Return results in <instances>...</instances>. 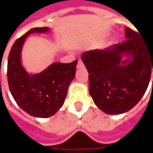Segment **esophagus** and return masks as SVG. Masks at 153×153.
<instances>
[{
    "mask_svg": "<svg viewBox=\"0 0 153 153\" xmlns=\"http://www.w3.org/2000/svg\"><path fill=\"white\" fill-rule=\"evenodd\" d=\"M83 66H84V64H83L82 60H81V59H79V61H78V64H77V68H83Z\"/></svg>",
    "mask_w": 153,
    "mask_h": 153,
    "instance_id": "1",
    "label": "esophagus"
}]
</instances>
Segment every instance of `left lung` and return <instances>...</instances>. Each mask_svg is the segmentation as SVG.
<instances>
[{"mask_svg":"<svg viewBox=\"0 0 153 153\" xmlns=\"http://www.w3.org/2000/svg\"><path fill=\"white\" fill-rule=\"evenodd\" d=\"M125 29L126 41L81 55L89 74V94L106 114H121L134 107L148 87L152 68L153 72V45L139 33Z\"/></svg>","mask_w":153,"mask_h":153,"instance_id":"1","label":"left lung"}]
</instances>
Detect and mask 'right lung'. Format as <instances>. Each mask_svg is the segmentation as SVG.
Instances as JSON below:
<instances>
[{
  "label": "right lung",
  "mask_w": 153,
  "mask_h": 153,
  "mask_svg": "<svg viewBox=\"0 0 153 153\" xmlns=\"http://www.w3.org/2000/svg\"><path fill=\"white\" fill-rule=\"evenodd\" d=\"M49 31L48 27L30 29L16 40L7 59V81L11 94L23 111L37 118L51 117L63 105L68 86L75 77L78 62H54L34 74L26 71L22 64V51L26 39L33 33Z\"/></svg>",
  "instance_id": "1"
}]
</instances>
